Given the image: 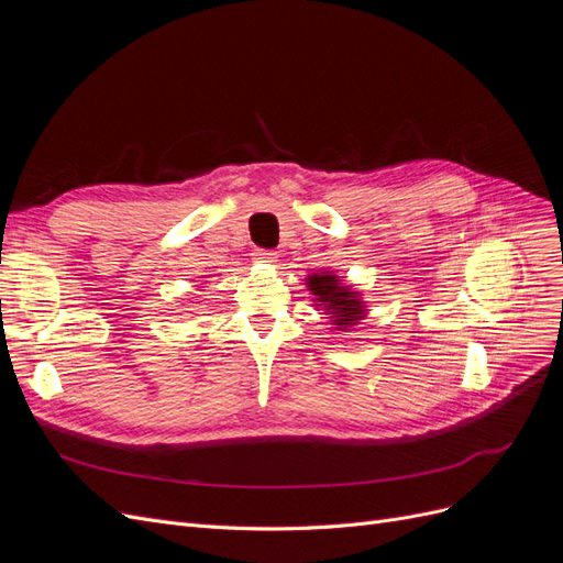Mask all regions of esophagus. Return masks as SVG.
I'll return each mask as SVG.
<instances>
[{"label": "esophagus", "instance_id": "1", "mask_svg": "<svg viewBox=\"0 0 563 563\" xmlns=\"http://www.w3.org/2000/svg\"><path fill=\"white\" fill-rule=\"evenodd\" d=\"M255 261L258 263H267V265H272V263H277V253L275 251H267V249H255Z\"/></svg>", "mask_w": 563, "mask_h": 563}]
</instances>
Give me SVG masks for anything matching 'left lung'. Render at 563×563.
Returning <instances> with one entry per match:
<instances>
[{"label": "left lung", "instance_id": "left-lung-1", "mask_svg": "<svg viewBox=\"0 0 563 563\" xmlns=\"http://www.w3.org/2000/svg\"><path fill=\"white\" fill-rule=\"evenodd\" d=\"M308 288L314 296V302L331 312V321L335 323L338 331H350V327H354L366 314L360 294L352 291L350 286L340 284V279L331 275V272L310 275Z\"/></svg>", "mask_w": 563, "mask_h": 563}]
</instances>
